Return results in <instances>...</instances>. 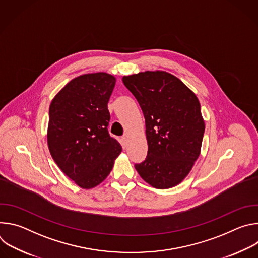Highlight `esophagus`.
<instances>
[{
    "label": "esophagus",
    "mask_w": 258,
    "mask_h": 258,
    "mask_svg": "<svg viewBox=\"0 0 258 258\" xmlns=\"http://www.w3.org/2000/svg\"><path fill=\"white\" fill-rule=\"evenodd\" d=\"M121 140H122L123 146H126V145H127V142H128V136H127V135H124Z\"/></svg>",
    "instance_id": "obj_1"
}]
</instances>
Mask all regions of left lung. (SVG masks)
<instances>
[{
  "instance_id": "1",
  "label": "left lung",
  "mask_w": 258,
  "mask_h": 258,
  "mask_svg": "<svg viewBox=\"0 0 258 258\" xmlns=\"http://www.w3.org/2000/svg\"><path fill=\"white\" fill-rule=\"evenodd\" d=\"M122 82L138 100L146 122L148 154L135 168L153 188L178 185L201 151L205 123L197 96L162 70L125 76Z\"/></svg>"
}]
</instances>
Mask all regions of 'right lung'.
Instances as JSON below:
<instances>
[{
	"instance_id": "1",
	"label": "right lung",
	"mask_w": 258,
	"mask_h": 258,
	"mask_svg": "<svg viewBox=\"0 0 258 258\" xmlns=\"http://www.w3.org/2000/svg\"><path fill=\"white\" fill-rule=\"evenodd\" d=\"M115 83V77L106 72L86 73L71 80L50 105V153L59 168L83 189L100 185L122 150L107 130V104Z\"/></svg>"
}]
</instances>
